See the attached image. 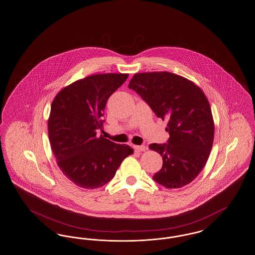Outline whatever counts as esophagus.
Here are the masks:
<instances>
[{
	"mask_svg": "<svg viewBox=\"0 0 255 255\" xmlns=\"http://www.w3.org/2000/svg\"><path fill=\"white\" fill-rule=\"evenodd\" d=\"M133 149L136 151V152H144L146 150V147L144 145H134L133 146Z\"/></svg>",
	"mask_w": 255,
	"mask_h": 255,
	"instance_id": "obj_1",
	"label": "esophagus"
}]
</instances>
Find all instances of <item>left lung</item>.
<instances>
[{"label": "left lung", "instance_id": "1", "mask_svg": "<svg viewBox=\"0 0 255 255\" xmlns=\"http://www.w3.org/2000/svg\"><path fill=\"white\" fill-rule=\"evenodd\" d=\"M128 87L158 118L168 120V143L149 145L163 159L153 180L168 189L191 183L203 170L214 142V118L204 92L192 81L166 71L134 74Z\"/></svg>", "mask_w": 255, "mask_h": 255}]
</instances>
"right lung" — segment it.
Returning a JSON list of instances; mask_svg holds the SVG:
<instances>
[{
	"mask_svg": "<svg viewBox=\"0 0 255 255\" xmlns=\"http://www.w3.org/2000/svg\"><path fill=\"white\" fill-rule=\"evenodd\" d=\"M129 74H97L73 82L57 94L48 119L51 150L62 173L73 183L93 190L108 183L125 157L127 144L97 135L109 97Z\"/></svg>",
	"mask_w": 255,
	"mask_h": 255,
	"instance_id": "1",
	"label": "right lung"
}]
</instances>
